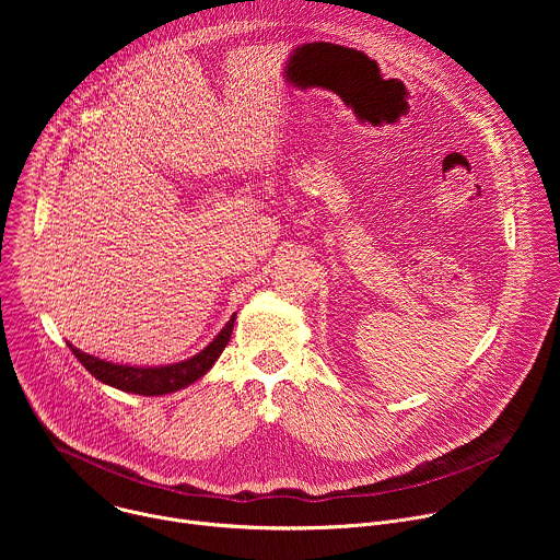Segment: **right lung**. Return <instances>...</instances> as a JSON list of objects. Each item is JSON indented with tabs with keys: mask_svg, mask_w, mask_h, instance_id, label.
<instances>
[{
	"mask_svg": "<svg viewBox=\"0 0 560 560\" xmlns=\"http://www.w3.org/2000/svg\"><path fill=\"white\" fill-rule=\"evenodd\" d=\"M234 316H230V322L223 326V330L195 357L179 361V363H171V365H119V363H110L104 361L100 357L86 354L79 348H74L68 341V348L72 350V354L77 357V361L82 363L95 378H100L106 385H113L121 392H130V394H143V396H159V394H171L177 392L182 387H188L190 383L199 381L212 365L214 361L221 357L223 348L230 341L232 328H234Z\"/></svg>",
	"mask_w": 560,
	"mask_h": 560,
	"instance_id": "obj_1",
	"label": "right lung"
}]
</instances>
